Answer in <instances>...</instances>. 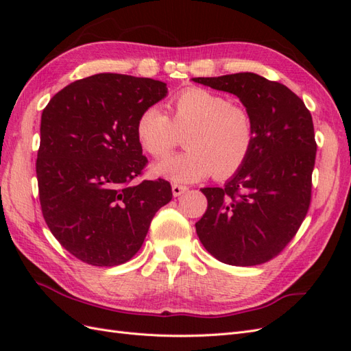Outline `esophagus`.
<instances>
[{
	"mask_svg": "<svg viewBox=\"0 0 351 351\" xmlns=\"http://www.w3.org/2000/svg\"><path fill=\"white\" fill-rule=\"evenodd\" d=\"M187 192V187L186 186H182V184H173V195L177 197V196H182L183 193Z\"/></svg>",
	"mask_w": 351,
	"mask_h": 351,
	"instance_id": "esophagus-1",
	"label": "esophagus"
}]
</instances>
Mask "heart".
<instances>
[{
  "label": "heart",
  "mask_w": 351,
  "mask_h": 351,
  "mask_svg": "<svg viewBox=\"0 0 351 351\" xmlns=\"http://www.w3.org/2000/svg\"><path fill=\"white\" fill-rule=\"evenodd\" d=\"M168 117L156 107L141 112L136 137L154 158H167L184 134L189 149L154 167V174L192 183L212 173L219 180L234 176L246 164L254 145L252 114L218 92L190 86L168 102Z\"/></svg>",
  "instance_id": "obj_1"
}]
</instances>
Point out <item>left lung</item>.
I'll return each mask as SVG.
<instances>
[{"mask_svg": "<svg viewBox=\"0 0 351 351\" xmlns=\"http://www.w3.org/2000/svg\"><path fill=\"white\" fill-rule=\"evenodd\" d=\"M193 82L230 92L254 121L253 151L224 187L202 189L208 208L196 232L219 262L253 267L274 259L299 231L312 200L316 141L311 111L280 82L254 73Z\"/></svg>", "mask_w": 351, "mask_h": 351, "instance_id": "8db88e82", "label": "left lung"}]
</instances>
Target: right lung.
Returning <instances> with one entry per match:
<instances>
[{"mask_svg": "<svg viewBox=\"0 0 351 351\" xmlns=\"http://www.w3.org/2000/svg\"><path fill=\"white\" fill-rule=\"evenodd\" d=\"M167 95L164 82L99 73L73 82L42 111L36 177L42 215L74 258L115 267L139 252L167 180H142L147 159L137 117Z\"/></svg>", "mask_w": 351, "mask_h": 351, "instance_id": "right-lung-1", "label": "right lung"}]
</instances>
